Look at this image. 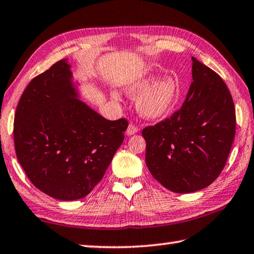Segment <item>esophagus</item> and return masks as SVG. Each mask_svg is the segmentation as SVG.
Here are the masks:
<instances>
[{"label": "esophagus", "instance_id": "obj_1", "mask_svg": "<svg viewBox=\"0 0 254 254\" xmlns=\"http://www.w3.org/2000/svg\"><path fill=\"white\" fill-rule=\"evenodd\" d=\"M137 131H138V128L134 126L133 123H130L127 128V135H133V134H135Z\"/></svg>", "mask_w": 254, "mask_h": 254}]
</instances>
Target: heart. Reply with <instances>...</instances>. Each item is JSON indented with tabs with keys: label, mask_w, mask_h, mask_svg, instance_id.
Masks as SVG:
<instances>
[{
	"label": "heart",
	"mask_w": 254,
	"mask_h": 254,
	"mask_svg": "<svg viewBox=\"0 0 254 254\" xmlns=\"http://www.w3.org/2000/svg\"><path fill=\"white\" fill-rule=\"evenodd\" d=\"M155 81L153 73H146L128 82L126 92L131 98H136V109L142 117L151 120L160 119L171 110L176 103L180 89L175 79L171 76H164ZM154 83L153 84L152 82ZM113 100H120L119 93L111 92Z\"/></svg>",
	"instance_id": "heart-1"
}]
</instances>
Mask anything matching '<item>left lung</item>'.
I'll return each mask as SVG.
<instances>
[{
  "instance_id": "obj_1",
  "label": "left lung",
  "mask_w": 254,
  "mask_h": 254,
  "mask_svg": "<svg viewBox=\"0 0 254 254\" xmlns=\"http://www.w3.org/2000/svg\"><path fill=\"white\" fill-rule=\"evenodd\" d=\"M192 82L182 108L142 131L153 177L178 193L203 190L220 175L236 134V110L219 74L191 57Z\"/></svg>"
}]
</instances>
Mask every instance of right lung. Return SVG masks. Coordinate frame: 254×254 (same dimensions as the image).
<instances>
[{
  "label": "right lung",
  "mask_w": 254,
  "mask_h": 254,
  "mask_svg": "<svg viewBox=\"0 0 254 254\" xmlns=\"http://www.w3.org/2000/svg\"><path fill=\"white\" fill-rule=\"evenodd\" d=\"M71 64L62 59L25 89L14 118L17 160L55 199H81L102 180L124 140L126 119L110 121L80 100Z\"/></svg>",
  "instance_id": "add662e5"
}]
</instances>
